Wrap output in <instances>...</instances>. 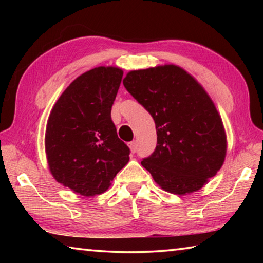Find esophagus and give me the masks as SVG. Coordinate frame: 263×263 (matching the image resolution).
<instances>
[{
    "mask_svg": "<svg viewBox=\"0 0 263 263\" xmlns=\"http://www.w3.org/2000/svg\"><path fill=\"white\" fill-rule=\"evenodd\" d=\"M128 147H130L132 153H136L137 152V142L135 140L130 141V142H128Z\"/></svg>",
    "mask_w": 263,
    "mask_h": 263,
    "instance_id": "1",
    "label": "esophagus"
}]
</instances>
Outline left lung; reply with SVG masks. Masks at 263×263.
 <instances>
[{
	"mask_svg": "<svg viewBox=\"0 0 263 263\" xmlns=\"http://www.w3.org/2000/svg\"><path fill=\"white\" fill-rule=\"evenodd\" d=\"M123 83L155 122L157 147L142 166L169 193L201 189L226 154L221 118L205 90L174 65L132 70Z\"/></svg>",
	"mask_w": 263,
	"mask_h": 263,
	"instance_id": "left-lung-1",
	"label": "left lung"
}]
</instances>
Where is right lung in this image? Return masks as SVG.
Listing matches in <instances>:
<instances>
[{
  "instance_id": "obj_1",
  "label": "right lung",
  "mask_w": 263,
  "mask_h": 263,
  "mask_svg": "<svg viewBox=\"0 0 263 263\" xmlns=\"http://www.w3.org/2000/svg\"><path fill=\"white\" fill-rule=\"evenodd\" d=\"M123 70L97 67L74 80L47 121L48 166L59 183L82 196L104 193L128 162L130 148L111 119Z\"/></svg>"
}]
</instances>
